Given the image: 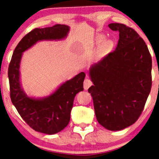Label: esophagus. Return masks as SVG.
<instances>
[{
	"label": "esophagus",
	"instance_id": "obj_1",
	"mask_svg": "<svg viewBox=\"0 0 159 159\" xmlns=\"http://www.w3.org/2000/svg\"><path fill=\"white\" fill-rule=\"evenodd\" d=\"M92 81L90 79H85L84 80V83H83V86H84V89L85 90H88L89 89V87H91L92 85Z\"/></svg>",
	"mask_w": 159,
	"mask_h": 159
}]
</instances>
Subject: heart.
Returning a JSON list of instances; mask_svg holds the SVG:
<instances>
[{"label": "heart", "instance_id": "b5f03b06", "mask_svg": "<svg viewBox=\"0 0 159 159\" xmlns=\"http://www.w3.org/2000/svg\"><path fill=\"white\" fill-rule=\"evenodd\" d=\"M101 40H102V38H101Z\"/></svg>", "mask_w": 159, "mask_h": 159}]
</instances>
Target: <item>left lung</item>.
<instances>
[{
    "label": "left lung",
    "mask_w": 159,
    "mask_h": 159,
    "mask_svg": "<svg viewBox=\"0 0 159 159\" xmlns=\"http://www.w3.org/2000/svg\"><path fill=\"white\" fill-rule=\"evenodd\" d=\"M109 28L119 32L116 48L89 70L98 122L109 130H121L138 120L152 85V58L144 40L121 23Z\"/></svg>",
    "instance_id": "obj_1"
}]
</instances>
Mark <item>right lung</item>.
Segmentation results:
<instances>
[{"mask_svg": "<svg viewBox=\"0 0 159 159\" xmlns=\"http://www.w3.org/2000/svg\"><path fill=\"white\" fill-rule=\"evenodd\" d=\"M69 26L57 24L35 28L25 34L14 51L8 69L10 98L26 124L33 130L46 134H55L68 125L74 99L83 91L85 74L81 72L61 85L49 97L34 99L27 97L20 83V62L22 53L40 40H61L67 36Z\"/></svg>", "mask_w": 159, "mask_h": 159, "instance_id": "right-lung-1", "label": "right lung"}]
</instances>
